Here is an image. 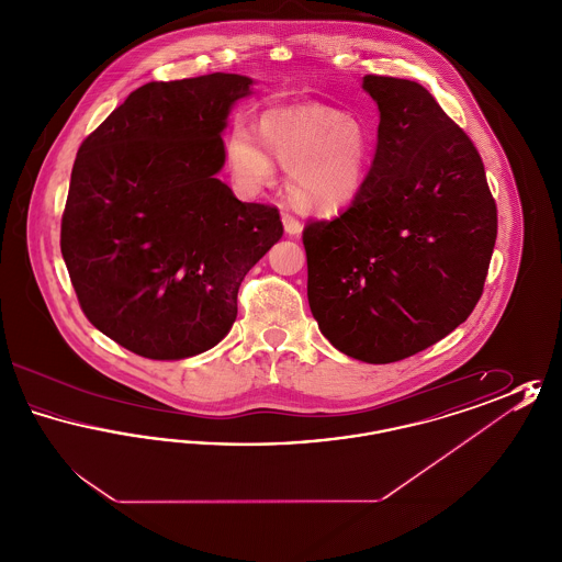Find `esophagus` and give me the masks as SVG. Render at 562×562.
<instances>
[{
  "mask_svg": "<svg viewBox=\"0 0 562 562\" xmlns=\"http://www.w3.org/2000/svg\"><path fill=\"white\" fill-rule=\"evenodd\" d=\"M282 223H284V232H286L289 236H299L301 229H303L301 221H299L291 211H284V213H282Z\"/></svg>",
  "mask_w": 562,
  "mask_h": 562,
  "instance_id": "34e87169",
  "label": "esophagus"
}]
</instances>
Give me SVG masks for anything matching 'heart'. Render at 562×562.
<instances>
[{
    "label": "heart",
    "instance_id": "b5f03b06",
    "mask_svg": "<svg viewBox=\"0 0 562 562\" xmlns=\"http://www.w3.org/2000/svg\"><path fill=\"white\" fill-rule=\"evenodd\" d=\"M259 136L268 153L241 124L225 143L227 166L241 191L268 186L271 155L289 170L291 195L303 211L339 213L362 193L373 147L367 128L346 111L322 103L268 109L259 117Z\"/></svg>",
    "mask_w": 562,
    "mask_h": 562
}]
</instances>
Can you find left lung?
I'll list each match as a JSON object with an SVG mask.
<instances>
[{
	"mask_svg": "<svg viewBox=\"0 0 562 562\" xmlns=\"http://www.w3.org/2000/svg\"><path fill=\"white\" fill-rule=\"evenodd\" d=\"M379 108L362 193L303 229L307 299L349 358L398 362L447 337L481 299L497 206L470 136L417 81L364 76Z\"/></svg>",
	"mask_w": 562,
	"mask_h": 562,
	"instance_id": "left-lung-1",
	"label": "left lung"
}]
</instances>
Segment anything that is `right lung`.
<instances>
[{
  "mask_svg": "<svg viewBox=\"0 0 562 562\" xmlns=\"http://www.w3.org/2000/svg\"><path fill=\"white\" fill-rule=\"evenodd\" d=\"M250 86L236 74L149 81L81 143L60 252L86 318L143 358L214 348L244 276L284 234L278 209L216 179L221 133Z\"/></svg>",
  "mask_w": 562,
  "mask_h": 562,
  "instance_id": "right-lung-1",
  "label": "right lung"
}]
</instances>
